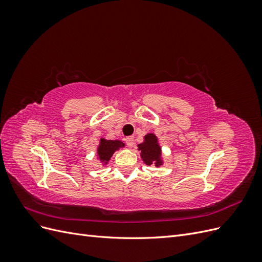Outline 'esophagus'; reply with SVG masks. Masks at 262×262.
Masks as SVG:
<instances>
[{
    "label": "esophagus",
    "instance_id": "1",
    "mask_svg": "<svg viewBox=\"0 0 262 262\" xmlns=\"http://www.w3.org/2000/svg\"><path fill=\"white\" fill-rule=\"evenodd\" d=\"M125 143L129 147H132L134 145V138L133 137H128L125 139Z\"/></svg>",
    "mask_w": 262,
    "mask_h": 262
}]
</instances>
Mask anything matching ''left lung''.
Instances as JSON below:
<instances>
[{
  "mask_svg": "<svg viewBox=\"0 0 262 262\" xmlns=\"http://www.w3.org/2000/svg\"><path fill=\"white\" fill-rule=\"evenodd\" d=\"M139 150H141V157L146 165L161 166V147L158 145L157 138L154 134H146L144 137V142L138 145Z\"/></svg>",
  "mask_w": 262,
  "mask_h": 262,
  "instance_id": "8db88e82",
  "label": "left lung"
}]
</instances>
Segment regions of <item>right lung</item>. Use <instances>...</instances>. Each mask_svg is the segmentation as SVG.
I'll use <instances>...</instances> for the list:
<instances>
[{"mask_svg": "<svg viewBox=\"0 0 262 262\" xmlns=\"http://www.w3.org/2000/svg\"><path fill=\"white\" fill-rule=\"evenodd\" d=\"M121 146H124V144L122 143L121 141H113V140L101 139L100 144H99L98 149H97V153H98L100 161L104 162L105 164H107L108 161L110 160V157H112L116 150L120 148Z\"/></svg>", "mask_w": 262, "mask_h": 262, "instance_id": "right-lung-1", "label": "right lung"}]
</instances>
